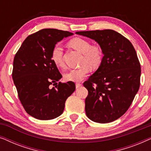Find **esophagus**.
<instances>
[{
  "label": "esophagus",
  "mask_w": 151,
  "mask_h": 151,
  "mask_svg": "<svg viewBox=\"0 0 151 151\" xmlns=\"http://www.w3.org/2000/svg\"><path fill=\"white\" fill-rule=\"evenodd\" d=\"M82 86V84H80V83H76V88L80 87V86Z\"/></svg>",
  "instance_id": "34e87169"
}]
</instances>
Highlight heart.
<instances>
[{
  "label": "heart",
  "instance_id": "b5f03b06",
  "mask_svg": "<svg viewBox=\"0 0 151 151\" xmlns=\"http://www.w3.org/2000/svg\"><path fill=\"white\" fill-rule=\"evenodd\" d=\"M72 48L82 53L80 59V67L69 70L65 73V78L67 81L80 82L87 76L91 69H96L100 67L103 59L102 49L100 45H93L89 40L82 38H74L69 42ZM51 60L58 68H63V50L59 44L55 45L51 53Z\"/></svg>",
  "mask_w": 151,
  "mask_h": 151
}]
</instances>
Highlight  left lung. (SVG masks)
<instances>
[{
	"label": "left lung",
	"mask_w": 151,
	"mask_h": 151,
	"mask_svg": "<svg viewBox=\"0 0 151 151\" xmlns=\"http://www.w3.org/2000/svg\"><path fill=\"white\" fill-rule=\"evenodd\" d=\"M102 47V62L84 82L88 94L86 116L98 123L116 120L127 112L139 88L141 66L131 42L111 29L77 32Z\"/></svg>",
	"instance_id": "1"
}]
</instances>
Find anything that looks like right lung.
Returning <instances> with one entry per match:
<instances>
[{"mask_svg": "<svg viewBox=\"0 0 151 151\" xmlns=\"http://www.w3.org/2000/svg\"><path fill=\"white\" fill-rule=\"evenodd\" d=\"M73 33L43 29L29 35L14 59L12 78L26 112L41 120H49L63 113L66 100L76 89L75 83L57 82L63 77L51 60L53 47ZM53 84L56 86L51 88Z\"/></svg>", "mask_w": 151, "mask_h": 151, "instance_id": "add662e5", "label": "right lung"}]
</instances>
